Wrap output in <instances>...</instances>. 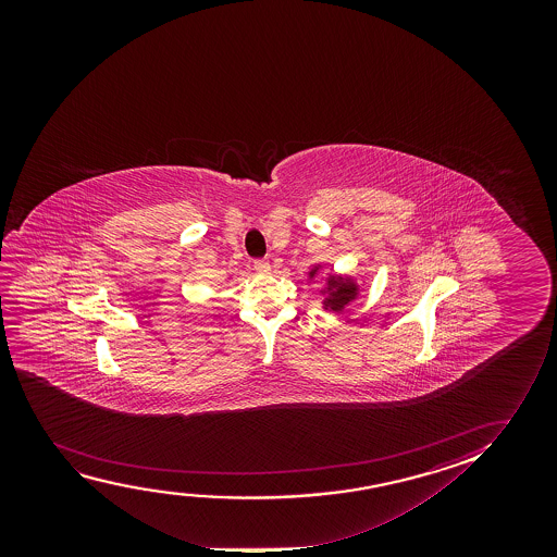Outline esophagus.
Returning a JSON list of instances; mask_svg holds the SVG:
<instances>
[{
  "mask_svg": "<svg viewBox=\"0 0 557 557\" xmlns=\"http://www.w3.org/2000/svg\"><path fill=\"white\" fill-rule=\"evenodd\" d=\"M255 270H257L259 274H268V272H270V262L264 259L255 260Z\"/></svg>",
  "mask_w": 557,
  "mask_h": 557,
  "instance_id": "esophagus-1",
  "label": "esophagus"
}]
</instances>
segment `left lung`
Here are the masks:
<instances>
[{"mask_svg":"<svg viewBox=\"0 0 557 557\" xmlns=\"http://www.w3.org/2000/svg\"><path fill=\"white\" fill-rule=\"evenodd\" d=\"M321 268H323L321 264H315L308 272V280L310 282H315V280L325 282L323 289L320 290L323 295V310L333 313L344 312V308L350 306L359 297L361 287L351 275L333 274L331 272V274H321L320 277Z\"/></svg>","mask_w":557,"mask_h":557,"instance_id":"left-lung-1","label":"left lung"}]
</instances>
